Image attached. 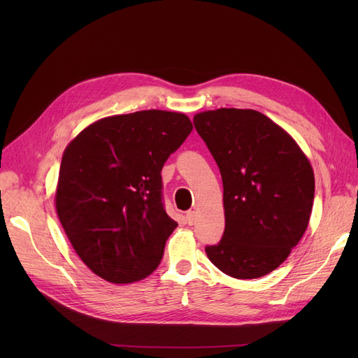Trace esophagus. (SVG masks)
I'll return each mask as SVG.
<instances>
[{
	"instance_id": "esophagus-1",
	"label": "esophagus",
	"mask_w": 358,
	"mask_h": 358,
	"mask_svg": "<svg viewBox=\"0 0 358 358\" xmlns=\"http://www.w3.org/2000/svg\"><path fill=\"white\" fill-rule=\"evenodd\" d=\"M185 220H187V222H188L189 225H192L194 222H196V212H194V210H188L187 215H185Z\"/></svg>"
}]
</instances>
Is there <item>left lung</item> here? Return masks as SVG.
Listing matches in <instances>:
<instances>
[{
	"instance_id": "1",
	"label": "left lung",
	"mask_w": 358,
	"mask_h": 358,
	"mask_svg": "<svg viewBox=\"0 0 358 358\" xmlns=\"http://www.w3.org/2000/svg\"><path fill=\"white\" fill-rule=\"evenodd\" d=\"M194 127L224 187L225 230L206 254L231 278L273 272L308 229L315 196L309 159L285 129L257 110L201 112Z\"/></svg>"
}]
</instances>
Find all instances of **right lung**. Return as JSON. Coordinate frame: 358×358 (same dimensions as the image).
Returning a JSON list of instances; mask_svg holds the SVG:
<instances>
[{
    "label": "right lung",
    "mask_w": 358,
    "mask_h": 358,
    "mask_svg": "<svg viewBox=\"0 0 358 358\" xmlns=\"http://www.w3.org/2000/svg\"><path fill=\"white\" fill-rule=\"evenodd\" d=\"M192 131L178 112L103 117L64 150L55 206L76 254L113 284H131L161 263L178 227L162 203L161 170Z\"/></svg>",
    "instance_id": "add662e5"
}]
</instances>
